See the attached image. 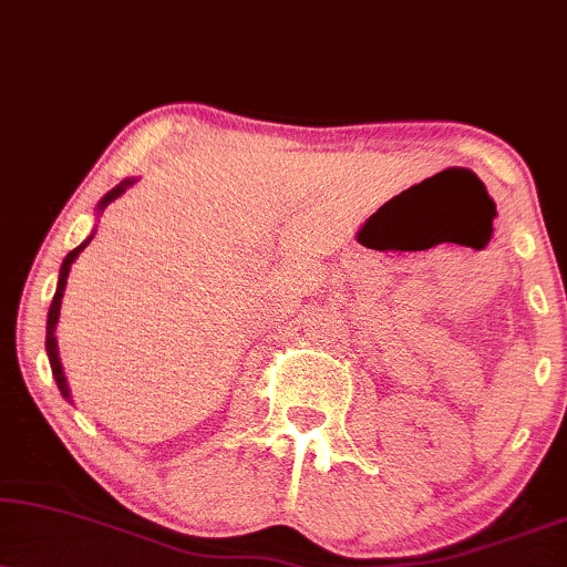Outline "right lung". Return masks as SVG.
Here are the masks:
<instances>
[{
	"mask_svg": "<svg viewBox=\"0 0 567 567\" xmlns=\"http://www.w3.org/2000/svg\"><path fill=\"white\" fill-rule=\"evenodd\" d=\"M133 183L135 181H123V183L117 185V188H112L110 193H106V196L99 200V212H104L114 198L123 196V193L131 188ZM91 238H93V235H91ZM91 238L85 240V243H81V246H78L75 250H70V254L64 256V261H62V267H60V282H56V292H54V298H52V306H49V317H47V355H49V363H52V374L56 379V386H60V392H62L64 400H70V386H68V379H64V371H62V363H60V350H56L54 329H56V321H60V306H62V296H64V285H68L70 267H73V261L78 259V254H81V250L89 246Z\"/></svg>",
	"mask_w": 567,
	"mask_h": 567,
	"instance_id": "right-lung-1",
	"label": "right lung"
}]
</instances>
